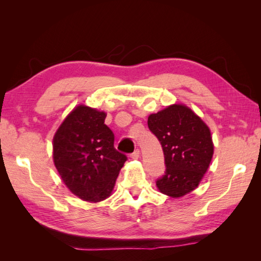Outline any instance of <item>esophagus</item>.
Masks as SVG:
<instances>
[{
	"instance_id": "obj_1",
	"label": "esophagus",
	"mask_w": 261,
	"mask_h": 261,
	"mask_svg": "<svg viewBox=\"0 0 261 261\" xmlns=\"http://www.w3.org/2000/svg\"><path fill=\"white\" fill-rule=\"evenodd\" d=\"M139 155H140V150H139V149H136L135 151H134V152L130 154V158H132V159H138Z\"/></svg>"
}]
</instances>
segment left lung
Here are the masks:
<instances>
[{
	"label": "left lung",
	"mask_w": 261,
	"mask_h": 261,
	"mask_svg": "<svg viewBox=\"0 0 261 261\" xmlns=\"http://www.w3.org/2000/svg\"><path fill=\"white\" fill-rule=\"evenodd\" d=\"M148 127L160 141L167 168L155 181L158 189L172 198L194 191L213 155L208 126L186 106L173 105L149 115Z\"/></svg>",
	"instance_id": "obj_1"
}]
</instances>
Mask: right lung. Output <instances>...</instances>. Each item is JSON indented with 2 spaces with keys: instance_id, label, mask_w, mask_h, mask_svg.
<instances>
[{
  "instance_id": "obj_1",
  "label": "right lung",
  "mask_w": 261,
  "mask_h": 261,
  "mask_svg": "<svg viewBox=\"0 0 261 261\" xmlns=\"http://www.w3.org/2000/svg\"><path fill=\"white\" fill-rule=\"evenodd\" d=\"M107 114L78 106L53 138V160L67 188L81 199L98 202L111 195L127 156L114 148Z\"/></svg>"
}]
</instances>
